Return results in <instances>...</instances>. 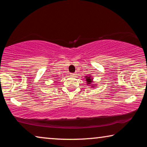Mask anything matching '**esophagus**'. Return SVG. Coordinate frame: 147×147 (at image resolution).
<instances>
[{
    "label": "esophagus",
    "instance_id": "34e87169",
    "mask_svg": "<svg viewBox=\"0 0 147 147\" xmlns=\"http://www.w3.org/2000/svg\"><path fill=\"white\" fill-rule=\"evenodd\" d=\"M76 75V74H74V73H73V74H71V76H75Z\"/></svg>",
    "mask_w": 147,
    "mask_h": 147
}]
</instances>
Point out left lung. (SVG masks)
Masks as SVG:
<instances>
[{
  "instance_id": "1",
  "label": "left lung",
  "mask_w": 147,
  "mask_h": 147,
  "mask_svg": "<svg viewBox=\"0 0 147 147\" xmlns=\"http://www.w3.org/2000/svg\"><path fill=\"white\" fill-rule=\"evenodd\" d=\"M86 82H87L88 85H90V84H91V83H92V78H91L90 77H87V76H86Z\"/></svg>"
}]
</instances>
